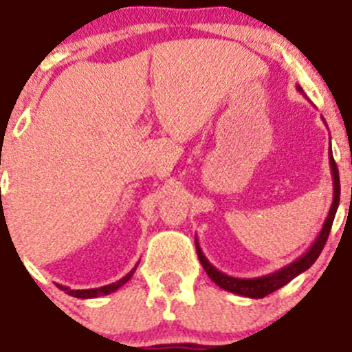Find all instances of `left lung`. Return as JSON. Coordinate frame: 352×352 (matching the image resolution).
<instances>
[{
  "label": "left lung",
  "instance_id": "obj_1",
  "mask_svg": "<svg viewBox=\"0 0 352 352\" xmlns=\"http://www.w3.org/2000/svg\"><path fill=\"white\" fill-rule=\"evenodd\" d=\"M298 91L302 93V89L298 85ZM329 160H330V168H332V180H333V199H332V206H330L329 214L325 218V223H323L322 230H320L318 237L315 239V242L311 244V248L298 258L296 261H292L291 265L287 267L280 268V270L274 272V274L263 275V277H254V278H239V277H230V275L223 274L218 268H214L208 258L204 256L203 249H201L199 242L196 239V251H197V258H199L201 265H203L204 272L208 274V277L218 285V287L225 289V291L232 292V294L237 296H244V298H252V299H261L265 296L272 294L277 289L284 287L285 284L292 280V278L298 277L299 274L308 270L311 267L313 263L318 259L320 252H322L323 245H325L327 239H329L330 228H332L333 218H336L337 208H339V201H340V180H339V168L336 165V160L332 156V149L329 151Z\"/></svg>",
  "mask_w": 352,
  "mask_h": 352
}]
</instances>
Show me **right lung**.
<instances>
[{
    "instance_id": "1",
    "label": "right lung",
    "mask_w": 352,
    "mask_h": 352,
    "mask_svg": "<svg viewBox=\"0 0 352 352\" xmlns=\"http://www.w3.org/2000/svg\"><path fill=\"white\" fill-rule=\"evenodd\" d=\"M139 265V263H138ZM138 265H135L134 268H132L131 272H129L125 277H122L118 282H113V284H108V285H103V287H96V289H77V291H74V289H68L65 287V285H58V289H61V291L67 292L68 296H74V298H80V299H91V298H101V296H107V294H111V292H115L117 289H120L122 285L127 284L129 280H131V277L134 275L135 268H138Z\"/></svg>"
}]
</instances>
